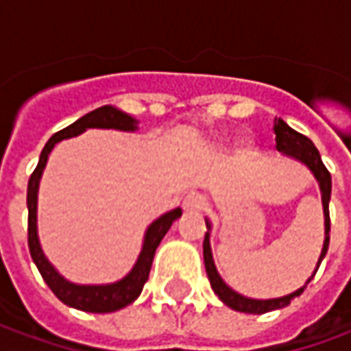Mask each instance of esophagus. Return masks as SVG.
Segmentation results:
<instances>
[{
  "label": "esophagus",
  "instance_id": "obj_1",
  "mask_svg": "<svg viewBox=\"0 0 351 351\" xmlns=\"http://www.w3.org/2000/svg\"><path fill=\"white\" fill-rule=\"evenodd\" d=\"M186 211H202L206 207V196L202 193H189L183 200Z\"/></svg>",
  "mask_w": 351,
  "mask_h": 351
}]
</instances>
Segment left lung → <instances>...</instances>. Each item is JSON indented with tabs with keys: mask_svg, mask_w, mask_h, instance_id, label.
<instances>
[{
	"mask_svg": "<svg viewBox=\"0 0 351 351\" xmlns=\"http://www.w3.org/2000/svg\"><path fill=\"white\" fill-rule=\"evenodd\" d=\"M273 130H275V142H277V151L288 155V157L295 158L314 173V178L318 181L319 191H322V204H324V217H326V239H324V249H322V254L318 258V263H316V269L312 273V277L306 280V284L311 282L316 271H318L319 263L324 260V256L327 254V247H329V230H331V221H329V200H331V173L327 172L326 165L322 162V157H319L316 145L312 144L311 140L306 136H303L301 132L293 130L291 127H288L286 123L278 117L275 119V125H273ZM207 232L206 239H204V262H206V271L207 277H209V282H211V288L219 295L224 305H228L230 308H234L237 312H247V314H263V312L277 311V308H284L286 305H290V301L293 298H298L303 293V290L306 288V284L303 288H299L290 295H284V298L277 299H250L245 298L241 293H237L230 288L228 284L224 282L219 275V271L215 267L213 254H211V245H209V230H211V224L209 221H206Z\"/></svg>",
	"mask_w": 351,
	"mask_h": 351,
	"instance_id": "1",
	"label": "left lung"
}]
</instances>
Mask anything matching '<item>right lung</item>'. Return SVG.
Instances as JSON below:
<instances>
[{"mask_svg":"<svg viewBox=\"0 0 351 351\" xmlns=\"http://www.w3.org/2000/svg\"><path fill=\"white\" fill-rule=\"evenodd\" d=\"M136 123L138 121L134 117H130L129 114H125L114 106H101V108L86 114V116H82L78 121H74L73 125H69L60 132H56L46 142L45 149L40 151L39 165L33 170L29 183H27V245H29L33 262L45 278V282L56 293V298L63 301L65 305L78 308V311L104 314V312H116L123 306L130 305L142 293L145 280L149 277L151 263H153V256H155L158 243L162 241V237L170 230L172 222L181 217V209L179 207L172 209L162 217H158L157 221L151 222L149 228L145 232L140 256H138L134 267L130 269L127 277L112 284H74L61 277L52 263L46 260L45 252L40 249L39 235H37V194H39L40 176H43L50 151L61 140L78 136L86 129H116L132 132V130L138 129Z\"/></svg>","mask_w":351,"mask_h":351,"instance_id":"right-lung-1","label":"right lung"}]
</instances>
